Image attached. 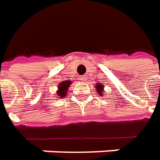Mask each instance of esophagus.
Instances as JSON below:
<instances>
[{"mask_svg": "<svg viewBox=\"0 0 160 160\" xmlns=\"http://www.w3.org/2000/svg\"><path fill=\"white\" fill-rule=\"evenodd\" d=\"M80 80H81V81H82V82L86 81V80H87V77H86V75L81 76V77H80Z\"/></svg>", "mask_w": 160, "mask_h": 160, "instance_id": "esophagus-1", "label": "esophagus"}]
</instances>
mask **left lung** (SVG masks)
<instances>
[{"mask_svg":"<svg viewBox=\"0 0 160 160\" xmlns=\"http://www.w3.org/2000/svg\"><path fill=\"white\" fill-rule=\"evenodd\" d=\"M95 88H96V92L99 94V96H102L104 95V93H105V91H104V86L102 85L101 83H96L95 85Z\"/></svg>","mask_w":160,"mask_h":160,"instance_id":"8db88e82","label":"left lung"}]
</instances>
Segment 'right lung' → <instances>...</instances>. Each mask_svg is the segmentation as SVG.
I'll use <instances>...</instances> for the list:
<instances>
[{
    "label": "right lung",
    "instance_id": "obj_1",
    "mask_svg": "<svg viewBox=\"0 0 160 160\" xmlns=\"http://www.w3.org/2000/svg\"><path fill=\"white\" fill-rule=\"evenodd\" d=\"M72 83V81L71 80H64L60 82L58 86V90L56 91L57 93V96L58 98H63L65 97L67 94V91H68V88L70 87V85Z\"/></svg>",
    "mask_w": 160,
    "mask_h": 160
}]
</instances>
